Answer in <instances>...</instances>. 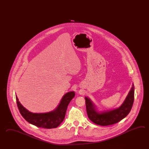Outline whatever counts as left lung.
<instances>
[{
    "label": "left lung",
    "mask_w": 149,
    "mask_h": 149,
    "mask_svg": "<svg viewBox=\"0 0 149 149\" xmlns=\"http://www.w3.org/2000/svg\"><path fill=\"white\" fill-rule=\"evenodd\" d=\"M86 112L88 118L95 124L108 126L120 122L131 111L134 100V86L133 84L131 90L123 103L117 109L103 112L96 110L94 104L88 97H85Z\"/></svg>",
    "instance_id": "8db88e82"
}]
</instances>
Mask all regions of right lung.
Segmentation results:
<instances>
[{
	"label": "right lung",
	"mask_w": 149,
	"mask_h": 149,
	"mask_svg": "<svg viewBox=\"0 0 149 149\" xmlns=\"http://www.w3.org/2000/svg\"><path fill=\"white\" fill-rule=\"evenodd\" d=\"M75 96V92L71 91L64 95L56 109L46 113H32L29 111L22 105L16 95L18 109L23 117L29 123L38 127L47 129L58 127L64 120L67 107Z\"/></svg>",
	"instance_id": "obj_1"
}]
</instances>
